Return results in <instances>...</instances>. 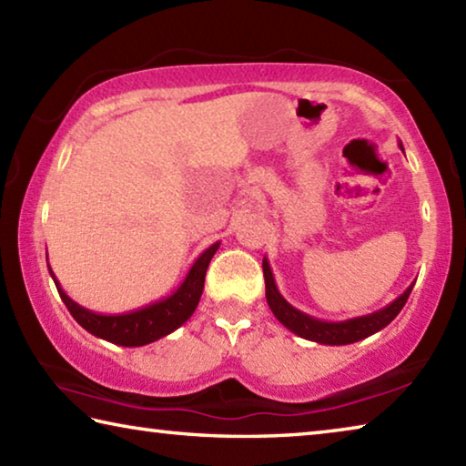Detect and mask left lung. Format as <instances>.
Instances as JSON below:
<instances>
[{"mask_svg":"<svg viewBox=\"0 0 466 466\" xmlns=\"http://www.w3.org/2000/svg\"><path fill=\"white\" fill-rule=\"evenodd\" d=\"M400 149H403V144H400ZM263 275H265L267 304H269V309L275 314V319H278L283 327L289 329L291 333H296L298 337L309 339V341H317L322 345H350V343L361 341V339L378 333V330L384 329L389 322H392L394 317L403 310L407 298H409V294H411V289L415 286V281H413L411 286H409L397 299H392L389 306H384V309L376 310L372 314H366V317L329 322V320L314 319V317H310V314L294 309V306H291L288 299L279 294L278 286H275V278L271 273L269 261H267V258H263Z\"/></svg>","mask_w":466,"mask_h":466,"instance_id":"8db88e82","label":"left lung"}]
</instances>
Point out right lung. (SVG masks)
<instances>
[{
    "instance_id": "1",
    "label": "right lung",
    "mask_w": 466,
    "mask_h": 466,
    "mask_svg": "<svg viewBox=\"0 0 466 466\" xmlns=\"http://www.w3.org/2000/svg\"><path fill=\"white\" fill-rule=\"evenodd\" d=\"M218 247L219 242L211 244L209 248H205L201 255L197 257V261L191 265V269H188L183 283H180L170 296L147 304L144 309L123 314H98L84 309V306L74 302V299L61 289L57 278H55L51 271V267L49 273L55 286H57L63 304H66L67 310L72 312L77 325L84 327L94 337L106 339L110 343L123 347H141L170 335L172 330H177L183 322L193 317V312L203 294L205 273H208L209 261L211 257L216 255Z\"/></svg>"
}]
</instances>
